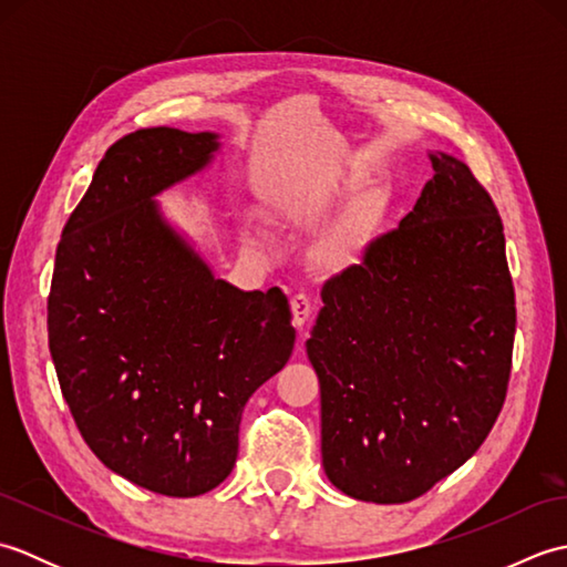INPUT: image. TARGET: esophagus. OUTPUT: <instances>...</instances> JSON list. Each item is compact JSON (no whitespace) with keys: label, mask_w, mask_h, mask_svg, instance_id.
<instances>
[{"label":"esophagus","mask_w":567,"mask_h":567,"mask_svg":"<svg viewBox=\"0 0 567 567\" xmlns=\"http://www.w3.org/2000/svg\"><path fill=\"white\" fill-rule=\"evenodd\" d=\"M290 307H292V315H295V327L299 329V331H305V327H307V321H309V317H311V299L307 297V295H295L292 299H290Z\"/></svg>","instance_id":"obj_1"}]
</instances>
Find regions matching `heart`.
<instances>
[{"label":"heart","mask_w":567,"mask_h":567,"mask_svg":"<svg viewBox=\"0 0 567 567\" xmlns=\"http://www.w3.org/2000/svg\"><path fill=\"white\" fill-rule=\"evenodd\" d=\"M277 209H280L282 214H297L302 207H299L297 199H285V202L277 204ZM248 236H250L252 244L260 246V248H270L272 246V238L265 234V231H260L258 226H250ZM351 250H353V236L348 234L346 228H341V231H333L327 240H323L321 258H323V262H327V265H341L348 256H351Z\"/></svg>","instance_id":"heart-1"}]
</instances>
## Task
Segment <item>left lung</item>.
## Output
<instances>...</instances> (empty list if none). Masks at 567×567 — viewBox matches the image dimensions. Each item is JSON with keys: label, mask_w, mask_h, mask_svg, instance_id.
I'll use <instances>...</instances> for the list:
<instances>
[{"label": "left lung", "mask_w": 567, "mask_h": 567, "mask_svg": "<svg viewBox=\"0 0 567 567\" xmlns=\"http://www.w3.org/2000/svg\"><path fill=\"white\" fill-rule=\"evenodd\" d=\"M429 161L414 209L323 285L307 339L323 473L360 502L424 495L483 445L507 394L516 309L502 221L463 161Z\"/></svg>", "instance_id": "1"}]
</instances>
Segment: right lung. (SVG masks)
I'll return each instance as SVG.
<instances>
[{
	"mask_svg": "<svg viewBox=\"0 0 567 567\" xmlns=\"http://www.w3.org/2000/svg\"><path fill=\"white\" fill-rule=\"evenodd\" d=\"M219 151L214 131L171 126L116 141L63 228L48 297V346L84 443L167 497L231 475L244 406L295 348L282 290L216 277L155 199Z\"/></svg>",
	"mask_w": 567,
	"mask_h": 567,
	"instance_id": "add662e5",
	"label": "right lung"
}]
</instances>
